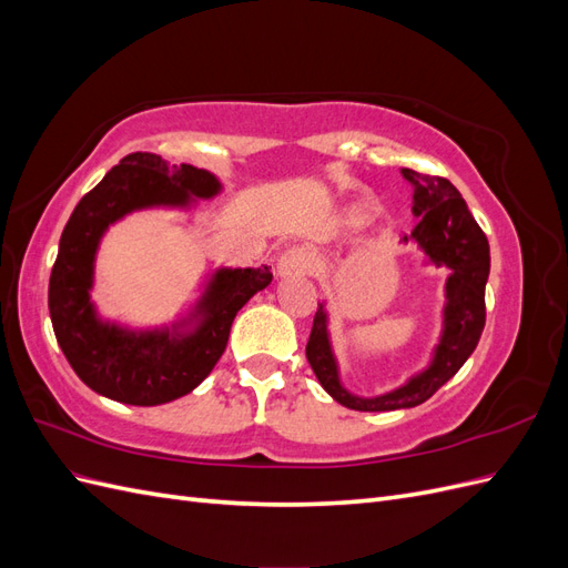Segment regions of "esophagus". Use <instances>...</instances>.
Returning <instances> with one entry per match:
<instances>
[{
  "label": "esophagus",
  "instance_id": "esophagus-1",
  "mask_svg": "<svg viewBox=\"0 0 568 568\" xmlns=\"http://www.w3.org/2000/svg\"><path fill=\"white\" fill-rule=\"evenodd\" d=\"M313 265H315V255L307 251V248L294 246V248H288V251H284L280 255L277 274H280V277H284V280L286 277H298V274L311 272Z\"/></svg>",
  "mask_w": 568,
  "mask_h": 568
}]
</instances>
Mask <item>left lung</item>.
<instances>
[{"label": "left lung", "mask_w": 568, "mask_h": 568, "mask_svg": "<svg viewBox=\"0 0 568 568\" xmlns=\"http://www.w3.org/2000/svg\"><path fill=\"white\" fill-rule=\"evenodd\" d=\"M400 173L415 186L412 215L417 217L415 230L403 242H415L426 263L450 270L448 280H445L443 329L432 359L422 372L412 374L398 388L374 395V398H363V395H355L341 384L329 336V313H326L324 303H317L313 332L305 346L307 363H311L322 388L336 403L357 412H388L422 405L467 363L486 326L490 246L484 230L478 227V222L450 180L422 175L409 168H403Z\"/></svg>", "instance_id": "8db88e82"}]
</instances>
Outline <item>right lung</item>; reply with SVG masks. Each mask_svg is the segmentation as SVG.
<instances>
[{
    "mask_svg": "<svg viewBox=\"0 0 568 568\" xmlns=\"http://www.w3.org/2000/svg\"><path fill=\"white\" fill-rule=\"evenodd\" d=\"M222 192L203 168L130 153L84 194L63 227L49 277V315L73 372L94 393L125 405H163L192 393L227 348L236 313L272 282L270 267H220L186 317L132 329L99 315L92 301L99 244L111 225L149 209L192 211Z\"/></svg>",
    "mask_w": 568,
    "mask_h": 568,
    "instance_id": "1",
    "label": "right lung"
}]
</instances>
